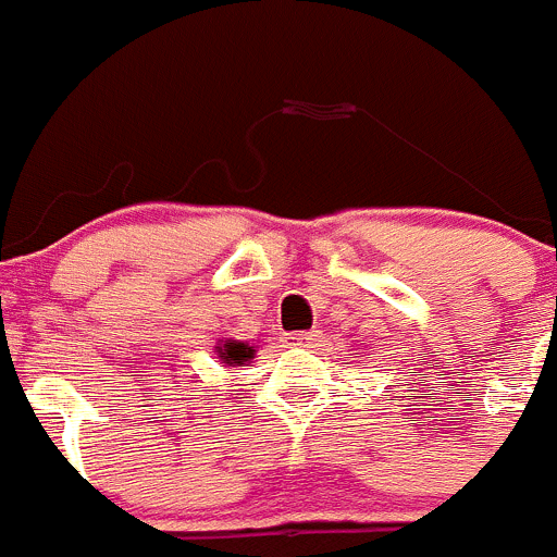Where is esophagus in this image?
<instances>
[{"label":"esophagus","instance_id":"obj_1","mask_svg":"<svg viewBox=\"0 0 557 557\" xmlns=\"http://www.w3.org/2000/svg\"><path fill=\"white\" fill-rule=\"evenodd\" d=\"M283 343L288 349H310L315 343V335L313 332H288V335L283 337Z\"/></svg>","mask_w":557,"mask_h":557}]
</instances>
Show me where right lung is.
I'll return each mask as SVG.
<instances>
[{"mask_svg":"<svg viewBox=\"0 0 557 557\" xmlns=\"http://www.w3.org/2000/svg\"><path fill=\"white\" fill-rule=\"evenodd\" d=\"M216 355H220V360L225 362V366L236 368L252 360L255 346H249V343H242V341H222L220 346H216Z\"/></svg>","mask_w":557,"mask_h":557,"instance_id":"right-lung-1","label":"right lung"}]
</instances>
